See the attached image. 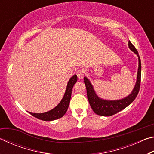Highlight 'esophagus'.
I'll return each mask as SVG.
<instances>
[{"label": "esophagus", "instance_id": "obj_1", "mask_svg": "<svg viewBox=\"0 0 154 154\" xmlns=\"http://www.w3.org/2000/svg\"><path fill=\"white\" fill-rule=\"evenodd\" d=\"M76 74L77 75V77L79 78V79H81L83 77V75H84V71H83V69H79L77 71Z\"/></svg>", "mask_w": 154, "mask_h": 154}]
</instances>
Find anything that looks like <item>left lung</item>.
Segmentation results:
<instances>
[{
  "mask_svg": "<svg viewBox=\"0 0 154 154\" xmlns=\"http://www.w3.org/2000/svg\"><path fill=\"white\" fill-rule=\"evenodd\" d=\"M128 47L131 51L136 54L139 59V68H138L137 82L133 90L130 94H129L126 98L116 100H104L99 98L96 94L93 85L90 83L89 79L87 77H84V83L87 90V96L88 101L92 107V110L96 114L102 116H111L114 114H116L118 112L123 110L124 109L130 105L134 100L136 98L138 93L139 92L140 84V77H141V63L140 59L139 56V53L135 48V47L132 45V43L128 41Z\"/></svg>",
  "mask_w": 154,
  "mask_h": 154,
  "instance_id": "8db88e82",
  "label": "left lung"
}]
</instances>
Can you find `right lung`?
<instances>
[{
  "instance_id": "1",
  "label": "right lung",
  "mask_w": 154,
  "mask_h": 154,
  "mask_svg": "<svg viewBox=\"0 0 154 154\" xmlns=\"http://www.w3.org/2000/svg\"><path fill=\"white\" fill-rule=\"evenodd\" d=\"M77 81V77L76 75L72 76L71 79H69V82L67 83V86L66 91H65L64 95L62 98V100L60 103L57 105L55 108H54L51 110L43 113H35L28 112L30 114L32 115V116L35 118L41 119L43 121H52L55 119H59L63 117L64 114L67 111L68 107L69 106L70 100L71 97L72 89L73 88V85Z\"/></svg>"
}]
</instances>
